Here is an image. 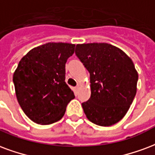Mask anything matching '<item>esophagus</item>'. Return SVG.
<instances>
[{
	"label": "esophagus",
	"instance_id": "obj_1",
	"mask_svg": "<svg viewBox=\"0 0 155 155\" xmlns=\"http://www.w3.org/2000/svg\"><path fill=\"white\" fill-rule=\"evenodd\" d=\"M79 89H80V86H79V85H77V86L74 87V93H78V91H79Z\"/></svg>",
	"mask_w": 155,
	"mask_h": 155
}]
</instances>
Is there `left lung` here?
Instances as JSON below:
<instances>
[{"mask_svg":"<svg viewBox=\"0 0 155 155\" xmlns=\"http://www.w3.org/2000/svg\"><path fill=\"white\" fill-rule=\"evenodd\" d=\"M75 54L90 74L91 96L82 104L87 118L109 127L124 117L137 90L138 73L124 51L105 42L77 44Z\"/></svg>","mask_w":155,"mask_h":155,"instance_id":"left-lung-1","label":"left lung"}]
</instances>
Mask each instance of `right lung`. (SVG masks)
Wrapping results in <instances>:
<instances>
[{
	"label": "right lung",
	"mask_w": 155,
	"mask_h": 155,
	"mask_svg": "<svg viewBox=\"0 0 155 155\" xmlns=\"http://www.w3.org/2000/svg\"><path fill=\"white\" fill-rule=\"evenodd\" d=\"M74 47L66 42L38 46L21 58L14 72L17 100L25 115L37 124L61 120L67 104L74 98L65 82L66 61Z\"/></svg>",
	"instance_id": "1"
}]
</instances>
